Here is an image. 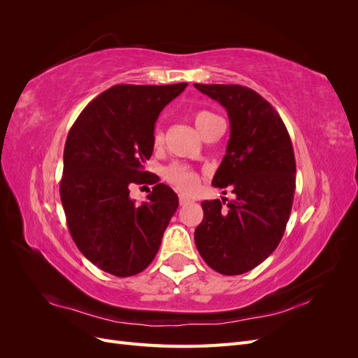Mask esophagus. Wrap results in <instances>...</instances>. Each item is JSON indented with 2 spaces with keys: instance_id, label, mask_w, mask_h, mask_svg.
Segmentation results:
<instances>
[{
  "instance_id": "esophagus-1",
  "label": "esophagus",
  "mask_w": 358,
  "mask_h": 358,
  "mask_svg": "<svg viewBox=\"0 0 358 358\" xmlns=\"http://www.w3.org/2000/svg\"><path fill=\"white\" fill-rule=\"evenodd\" d=\"M179 203H180V206H187V204L191 203V200L188 197H185V196H180L179 197Z\"/></svg>"
}]
</instances>
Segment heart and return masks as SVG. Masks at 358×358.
<instances>
[{
  "label": "heart",
  "instance_id": "obj_1",
  "mask_svg": "<svg viewBox=\"0 0 358 358\" xmlns=\"http://www.w3.org/2000/svg\"><path fill=\"white\" fill-rule=\"evenodd\" d=\"M218 119H221L218 115H215L213 112L204 110V109L196 110L192 113L194 125L197 127L201 136L206 129H208L215 121H218ZM162 142H164V134H162L161 128H155L152 143L155 148H158L162 145ZM164 179L170 183V185H173L183 194H192L199 188V183H200L199 173L196 170H192L191 167L183 166V164L169 166L164 170Z\"/></svg>",
  "mask_w": 358,
  "mask_h": 358
}]
</instances>
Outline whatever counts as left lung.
<instances>
[{"label":"left lung","mask_w":358,"mask_h":358,"mask_svg":"<svg viewBox=\"0 0 358 358\" xmlns=\"http://www.w3.org/2000/svg\"><path fill=\"white\" fill-rule=\"evenodd\" d=\"M194 86L229 115L230 138L212 185L236 194L229 203L225 197L201 201L204 215L194 241L209 267L242 275L262 264L282 239L294 200V150L279 113L251 88Z\"/></svg>","instance_id":"obj_1"}]
</instances>
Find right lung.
<instances>
[{
	"label": "right lung",
	"mask_w": 358,
	"mask_h": 358,
	"mask_svg": "<svg viewBox=\"0 0 358 358\" xmlns=\"http://www.w3.org/2000/svg\"><path fill=\"white\" fill-rule=\"evenodd\" d=\"M175 85H115L85 107L64 148L59 194L79 251L104 272L127 278L152 263L179 199L143 164L154 152L161 110L185 90ZM154 185L136 205L129 187Z\"/></svg>",
	"instance_id": "1"
}]
</instances>
